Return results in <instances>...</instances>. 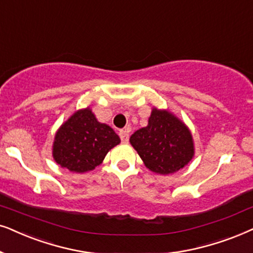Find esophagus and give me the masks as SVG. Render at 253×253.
I'll use <instances>...</instances> for the list:
<instances>
[{
  "label": "esophagus",
  "instance_id": "obj_1",
  "mask_svg": "<svg viewBox=\"0 0 253 253\" xmlns=\"http://www.w3.org/2000/svg\"><path fill=\"white\" fill-rule=\"evenodd\" d=\"M120 138L122 140V143H127L129 140V131L126 129L120 131Z\"/></svg>",
  "mask_w": 253,
  "mask_h": 253
}]
</instances>
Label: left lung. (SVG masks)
<instances>
[{
  "mask_svg": "<svg viewBox=\"0 0 253 253\" xmlns=\"http://www.w3.org/2000/svg\"><path fill=\"white\" fill-rule=\"evenodd\" d=\"M130 143L147 169L159 174L176 172L194 156L188 127L174 115L156 108L147 126L137 130L130 137Z\"/></svg>",
  "mask_w": 253,
  "mask_h": 253,
  "instance_id": "obj_1",
  "label": "left lung"
}]
</instances>
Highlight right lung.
I'll return each mask as SVG.
<instances>
[{
  "mask_svg": "<svg viewBox=\"0 0 253 253\" xmlns=\"http://www.w3.org/2000/svg\"><path fill=\"white\" fill-rule=\"evenodd\" d=\"M120 137L107 124L97 122L89 108L79 110L55 134L53 158L71 172L84 173L100 165Z\"/></svg>",
  "mask_w": 253,
  "mask_h": 253,
  "instance_id": "obj_1",
  "label": "right lung"
}]
</instances>
